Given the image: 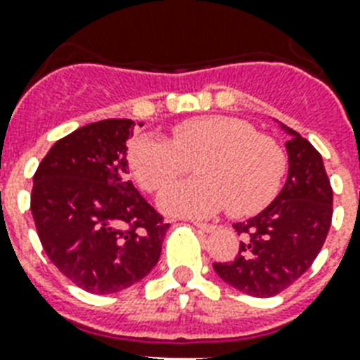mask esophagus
Wrapping results in <instances>:
<instances>
[{"instance_id":"esophagus-1","label":"esophagus","mask_w":360,"mask_h":360,"mask_svg":"<svg viewBox=\"0 0 360 360\" xmlns=\"http://www.w3.org/2000/svg\"><path fill=\"white\" fill-rule=\"evenodd\" d=\"M194 226H196L198 230L205 231V233H211V231L217 230V226H214V224H207V222H194Z\"/></svg>"}]
</instances>
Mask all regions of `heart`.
<instances>
[{"label":"heart","mask_w":360,"mask_h":360,"mask_svg":"<svg viewBox=\"0 0 360 360\" xmlns=\"http://www.w3.org/2000/svg\"><path fill=\"white\" fill-rule=\"evenodd\" d=\"M194 162L200 179L166 188L158 200L164 213L191 219L226 207L236 217L257 213L273 202L288 172V155L278 141L228 115L181 121L172 129V140L143 134L130 143V169L147 192L162 191Z\"/></svg>","instance_id":"obj_1"}]
</instances>
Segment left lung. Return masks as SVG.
Wrapping results in <instances>:
<instances>
[{"label":"left lung","instance_id":"8db88e82","mask_svg":"<svg viewBox=\"0 0 360 360\" xmlns=\"http://www.w3.org/2000/svg\"><path fill=\"white\" fill-rule=\"evenodd\" d=\"M288 179L262 213L233 224L243 236L231 262L213 263L231 288L252 297H273L307 273L321 250L333 219V188L316 147L290 127Z\"/></svg>","mask_w":360,"mask_h":360}]
</instances>
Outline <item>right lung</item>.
I'll return each mask as SVG.
<instances>
[{
    "instance_id": "add662e5",
    "label": "right lung",
    "mask_w": 360,
    "mask_h": 360,
    "mask_svg": "<svg viewBox=\"0 0 360 360\" xmlns=\"http://www.w3.org/2000/svg\"><path fill=\"white\" fill-rule=\"evenodd\" d=\"M134 124L103 120L76 129L53 143L33 175L31 214L42 248L70 282L95 295L127 290L151 273L169 228L127 177Z\"/></svg>"
}]
</instances>
